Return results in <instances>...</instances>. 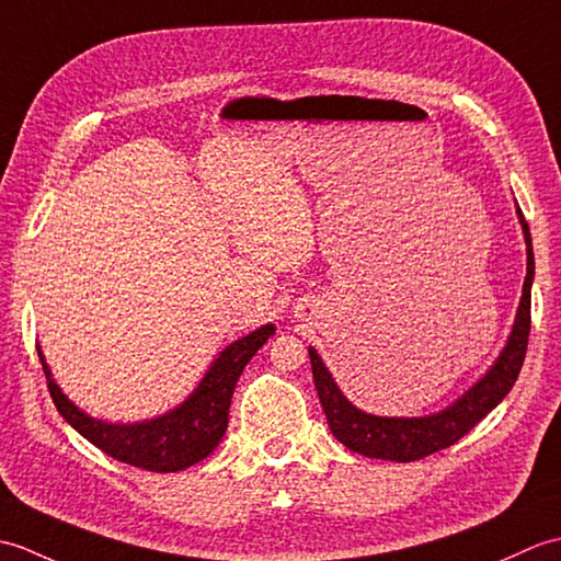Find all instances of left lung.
<instances>
[{
    "mask_svg": "<svg viewBox=\"0 0 561 561\" xmlns=\"http://www.w3.org/2000/svg\"><path fill=\"white\" fill-rule=\"evenodd\" d=\"M518 211V219L523 226V236H526L528 248V274L523 282V296L518 304L516 323L511 330L508 342L504 352L499 354L494 366L486 371L478 383H474L462 398H458L450 408L440 410L428 416H376L356 410L354 404L342 396L335 378L328 371V366L320 359L313 347H308L311 354V368L320 404L328 416V426L332 436L350 450L359 453L366 458H380V460H396V462H412L422 460L432 453L448 448L462 438L470 428L482 422L499 402H502L508 390L514 388L516 378L520 374L523 359H526L528 350V335H530V287L535 274V260H533V243H530V229L523 211Z\"/></svg>",
    "mask_w": 561,
    "mask_h": 561,
    "instance_id": "8db88e82",
    "label": "left lung"
}]
</instances>
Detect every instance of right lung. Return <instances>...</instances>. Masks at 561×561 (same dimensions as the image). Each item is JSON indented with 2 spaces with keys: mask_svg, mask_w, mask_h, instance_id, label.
Returning <instances> with one entry per match:
<instances>
[{
  "mask_svg": "<svg viewBox=\"0 0 561 561\" xmlns=\"http://www.w3.org/2000/svg\"><path fill=\"white\" fill-rule=\"evenodd\" d=\"M270 335H274V325H262L250 335L231 342L214 359L205 378L183 404L157 420L137 424H111L81 412L55 383L41 350L38 356L57 412L83 438L108 453L111 458L135 465V468L149 472H178L205 460L219 446L226 424H229L236 380L241 378L245 364L253 359V354L270 340Z\"/></svg>",
  "mask_w": 561,
  "mask_h": 561,
  "instance_id": "add662e5",
  "label": "right lung"
}]
</instances>
